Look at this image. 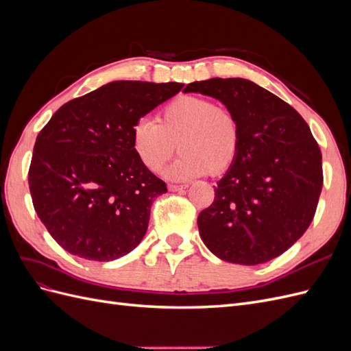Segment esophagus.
I'll list each match as a JSON object with an SVG mask.
<instances>
[{
	"label": "esophagus",
	"mask_w": 351,
	"mask_h": 351,
	"mask_svg": "<svg viewBox=\"0 0 351 351\" xmlns=\"http://www.w3.org/2000/svg\"><path fill=\"white\" fill-rule=\"evenodd\" d=\"M168 189L171 190V192H178V190H183L187 189V184H169Z\"/></svg>",
	"instance_id": "obj_1"
}]
</instances>
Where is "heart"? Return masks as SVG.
Returning a JSON list of instances; mask_svg holds the SVG:
<instances>
[{
	"mask_svg": "<svg viewBox=\"0 0 351 351\" xmlns=\"http://www.w3.org/2000/svg\"><path fill=\"white\" fill-rule=\"evenodd\" d=\"M156 122L141 120L132 130L133 149L152 173L182 152L167 176L187 180L218 176L234 164L241 146V124L226 105L196 95H180L156 115Z\"/></svg>",
	"mask_w": 351,
	"mask_h": 351,
	"instance_id": "b5f03b06",
	"label": "heart"
}]
</instances>
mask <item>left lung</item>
Returning a JSON list of instances; mask_svg holds the SVG:
<instances>
[{
    "mask_svg": "<svg viewBox=\"0 0 351 351\" xmlns=\"http://www.w3.org/2000/svg\"><path fill=\"white\" fill-rule=\"evenodd\" d=\"M239 117V156L197 217L199 234L219 259L258 265L280 256L309 228L324 184L322 154L291 105L246 79L189 83Z\"/></svg>",
    "mask_w": 351,
    "mask_h": 351,
    "instance_id": "obj_1",
    "label": "left lung"
}]
</instances>
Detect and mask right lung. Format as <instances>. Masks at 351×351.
Returning a JSON list of instances; mask_svg holds the SVG:
<instances>
[{
	"label": "right lung",
	"instance_id": "obj_1",
	"mask_svg": "<svg viewBox=\"0 0 351 351\" xmlns=\"http://www.w3.org/2000/svg\"><path fill=\"white\" fill-rule=\"evenodd\" d=\"M183 83L117 80L71 99L36 137L29 168L34 208L60 246L108 262L142 241L167 186L137 158L132 130Z\"/></svg>",
	"mask_w": 351,
	"mask_h": 351
}]
</instances>
